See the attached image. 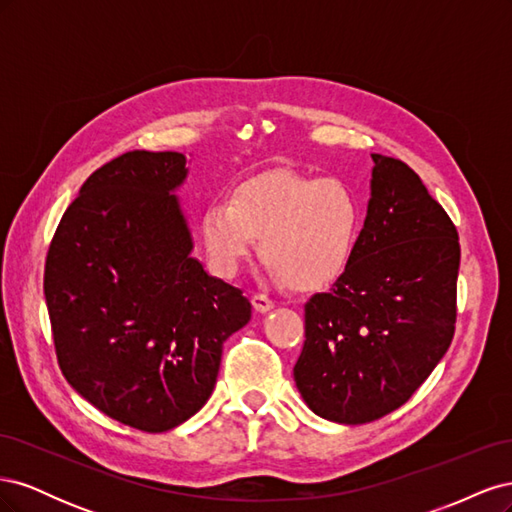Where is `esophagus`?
<instances>
[{"mask_svg":"<svg viewBox=\"0 0 512 512\" xmlns=\"http://www.w3.org/2000/svg\"><path fill=\"white\" fill-rule=\"evenodd\" d=\"M252 305H254V309H256L258 314H267V312H271V309L275 307V301L269 299L267 294H254Z\"/></svg>","mask_w":512,"mask_h":512,"instance_id":"1","label":"esophagus"}]
</instances>
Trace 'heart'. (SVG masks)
Segmentation results:
<instances>
[{
	"mask_svg": "<svg viewBox=\"0 0 512 512\" xmlns=\"http://www.w3.org/2000/svg\"><path fill=\"white\" fill-rule=\"evenodd\" d=\"M363 228L361 200L346 183L275 170L241 183L200 215L211 269L237 275L260 241V258L292 290H318L346 273Z\"/></svg>",
	"mask_w": 512,
	"mask_h": 512,
	"instance_id": "b5f03b06",
	"label": "heart"
}]
</instances>
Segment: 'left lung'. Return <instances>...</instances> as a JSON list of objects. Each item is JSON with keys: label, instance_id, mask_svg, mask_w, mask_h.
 <instances>
[{"label": "left lung", "instance_id": "8db88e82", "mask_svg": "<svg viewBox=\"0 0 512 512\" xmlns=\"http://www.w3.org/2000/svg\"><path fill=\"white\" fill-rule=\"evenodd\" d=\"M359 245L331 292L305 303L294 382L309 410L361 425L404 406L455 335L459 237L421 177L371 153Z\"/></svg>", "mask_w": 512, "mask_h": 512}]
</instances>
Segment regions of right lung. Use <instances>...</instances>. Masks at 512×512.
<instances>
[{
    "label": "right lung",
    "mask_w": 512,
    "mask_h": 512,
    "mask_svg": "<svg viewBox=\"0 0 512 512\" xmlns=\"http://www.w3.org/2000/svg\"><path fill=\"white\" fill-rule=\"evenodd\" d=\"M177 151H128L91 175L44 265L61 374L106 416L160 433L207 404L252 305L192 258Z\"/></svg>",
    "instance_id": "obj_1"
}]
</instances>
